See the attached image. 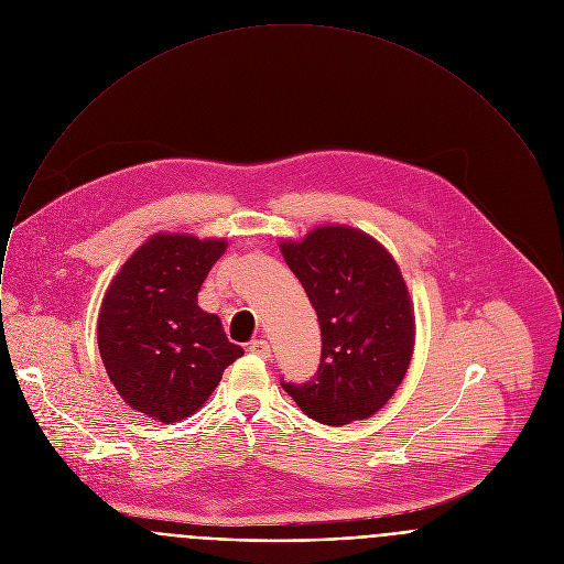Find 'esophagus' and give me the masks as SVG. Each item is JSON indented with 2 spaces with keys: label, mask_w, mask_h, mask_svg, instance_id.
Wrapping results in <instances>:
<instances>
[{
  "label": "esophagus",
  "mask_w": 564,
  "mask_h": 564,
  "mask_svg": "<svg viewBox=\"0 0 564 564\" xmlns=\"http://www.w3.org/2000/svg\"><path fill=\"white\" fill-rule=\"evenodd\" d=\"M249 352L260 357V359H269L271 357V346L264 339H256L249 344Z\"/></svg>",
  "instance_id": "34e87169"
}]
</instances>
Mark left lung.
I'll return each mask as SVG.
<instances>
[{
	"label": "left lung",
	"mask_w": 564,
	"mask_h": 564,
	"mask_svg": "<svg viewBox=\"0 0 564 564\" xmlns=\"http://www.w3.org/2000/svg\"><path fill=\"white\" fill-rule=\"evenodd\" d=\"M322 328V361L308 382L282 387L313 420H366L393 395L415 341L413 306L391 253L348 225L311 229L280 242Z\"/></svg>",
	"instance_id": "8db88e82"
}]
</instances>
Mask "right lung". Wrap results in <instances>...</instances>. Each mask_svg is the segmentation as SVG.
I'll list each match as a JSON object with an SVG mask.
<instances>
[{"mask_svg":"<svg viewBox=\"0 0 564 564\" xmlns=\"http://www.w3.org/2000/svg\"><path fill=\"white\" fill-rule=\"evenodd\" d=\"M223 238L153 234L111 280L100 315L98 348L122 400L160 422L192 415L242 357L220 319L196 304Z\"/></svg>","mask_w":564,"mask_h":564,"instance_id":"right-lung-1","label":"right lung"}]
</instances>
